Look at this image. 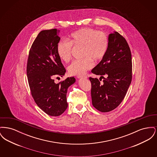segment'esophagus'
I'll return each mask as SVG.
<instances>
[{
    "label": "esophagus",
    "instance_id": "obj_1",
    "mask_svg": "<svg viewBox=\"0 0 157 157\" xmlns=\"http://www.w3.org/2000/svg\"><path fill=\"white\" fill-rule=\"evenodd\" d=\"M78 78H82V79H87L88 77L86 76H78Z\"/></svg>",
    "mask_w": 157,
    "mask_h": 157
}]
</instances>
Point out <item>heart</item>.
<instances>
[{"label":"heart","mask_w":157,"mask_h":157,"mask_svg":"<svg viewBox=\"0 0 157 157\" xmlns=\"http://www.w3.org/2000/svg\"><path fill=\"white\" fill-rule=\"evenodd\" d=\"M69 41L60 40L56 46V52L60 59L68 62L72 56V45L82 47L81 59L74 60L67 67L71 75L81 76L94 66L92 59L98 61L104 58L108 51L109 39L104 32L92 28H83L71 35Z\"/></svg>","instance_id":"b5f03b06"}]
</instances>
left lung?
<instances>
[{"label":"left lung","mask_w":157,"mask_h":157,"mask_svg":"<svg viewBox=\"0 0 157 157\" xmlns=\"http://www.w3.org/2000/svg\"><path fill=\"white\" fill-rule=\"evenodd\" d=\"M108 39L107 52L91 71L101 75L104 83L90 78L92 105L102 112L111 111L121 103L132 81L131 52L127 40L117 32L109 34Z\"/></svg>","instance_id":"8db88e82"}]
</instances>
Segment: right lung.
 Masks as SVG:
<instances>
[{
	"instance_id": "add662e5",
	"label": "right lung",
	"mask_w": 157,
	"mask_h": 157,
	"mask_svg": "<svg viewBox=\"0 0 157 157\" xmlns=\"http://www.w3.org/2000/svg\"><path fill=\"white\" fill-rule=\"evenodd\" d=\"M59 32L56 29L40 32L30 48L26 67L32 97L43 111L52 117L59 116L67 109V88L75 82L74 77L58 83L53 79L66 72L56 52Z\"/></svg>"
}]
</instances>
